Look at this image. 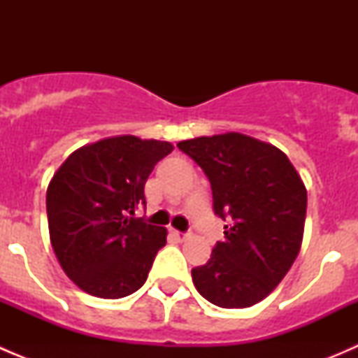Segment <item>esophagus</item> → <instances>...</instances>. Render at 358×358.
Listing matches in <instances>:
<instances>
[{"label": "esophagus", "mask_w": 358, "mask_h": 358, "mask_svg": "<svg viewBox=\"0 0 358 358\" xmlns=\"http://www.w3.org/2000/svg\"><path fill=\"white\" fill-rule=\"evenodd\" d=\"M171 234H173V236H175L178 241H185V239H187V234L178 232V230H171Z\"/></svg>", "instance_id": "obj_1"}]
</instances>
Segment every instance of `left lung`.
I'll list each match as a JSON object with an SVG mask.
<instances>
[{"mask_svg": "<svg viewBox=\"0 0 358 358\" xmlns=\"http://www.w3.org/2000/svg\"><path fill=\"white\" fill-rule=\"evenodd\" d=\"M178 149L204 169L215 213L229 220L223 243L192 270L194 286L222 308L256 305L279 286L301 249L305 183L282 150L243 133L197 136Z\"/></svg>", "mask_w": 358, "mask_h": 358, "instance_id": "1", "label": "left lung"}]
</instances>
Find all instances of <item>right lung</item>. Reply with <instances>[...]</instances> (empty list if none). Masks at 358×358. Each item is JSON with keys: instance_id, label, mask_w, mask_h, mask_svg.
I'll return each instance as SVG.
<instances>
[{"instance_id": "right-lung-1", "label": "right lung", "mask_w": 358, "mask_h": 358, "mask_svg": "<svg viewBox=\"0 0 358 358\" xmlns=\"http://www.w3.org/2000/svg\"><path fill=\"white\" fill-rule=\"evenodd\" d=\"M175 147L133 135L79 147L46 190L50 243L81 291L117 299L147 280L168 230L133 218L154 166Z\"/></svg>"}]
</instances>
